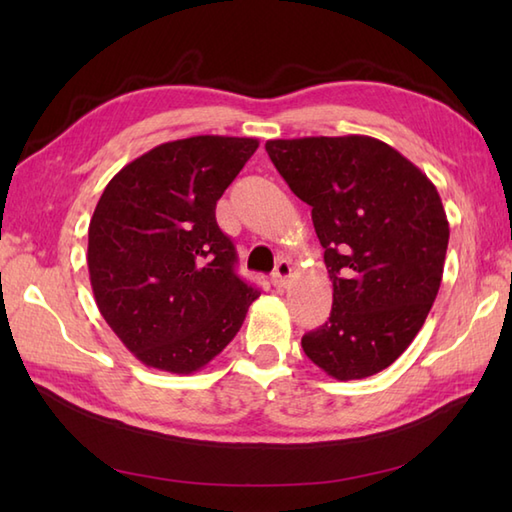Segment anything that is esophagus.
I'll return each instance as SVG.
<instances>
[{
	"label": "esophagus",
	"mask_w": 512,
	"mask_h": 512,
	"mask_svg": "<svg viewBox=\"0 0 512 512\" xmlns=\"http://www.w3.org/2000/svg\"><path fill=\"white\" fill-rule=\"evenodd\" d=\"M292 277V266L288 259H279V264L273 270V286L275 288H284L288 284V279Z\"/></svg>",
	"instance_id": "34e87169"
}]
</instances>
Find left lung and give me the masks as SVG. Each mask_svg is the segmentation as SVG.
<instances>
[{
  "label": "left lung",
  "instance_id": "obj_1",
  "mask_svg": "<svg viewBox=\"0 0 512 512\" xmlns=\"http://www.w3.org/2000/svg\"><path fill=\"white\" fill-rule=\"evenodd\" d=\"M266 151L312 206L332 281L330 319L301 347L336 380L383 372L416 339L440 290L449 222L433 182L372 136L268 140Z\"/></svg>",
  "mask_w": 512,
  "mask_h": 512
}]
</instances>
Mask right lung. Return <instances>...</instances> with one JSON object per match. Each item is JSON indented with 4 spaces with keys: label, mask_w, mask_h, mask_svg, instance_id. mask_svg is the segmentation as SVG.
Instances as JSON below:
<instances>
[{
    "label": "right lung",
    "mask_w": 512,
    "mask_h": 512,
    "mask_svg": "<svg viewBox=\"0 0 512 512\" xmlns=\"http://www.w3.org/2000/svg\"><path fill=\"white\" fill-rule=\"evenodd\" d=\"M257 147V138L235 136L162 143L118 171L96 204L88 231L96 306L147 367L198 372L259 297L235 275V246L215 220L217 200Z\"/></svg>",
    "instance_id": "right-lung-1"
}]
</instances>
